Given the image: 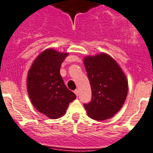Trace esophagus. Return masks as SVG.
<instances>
[{"instance_id": "1", "label": "esophagus", "mask_w": 153, "mask_h": 153, "mask_svg": "<svg viewBox=\"0 0 153 153\" xmlns=\"http://www.w3.org/2000/svg\"><path fill=\"white\" fill-rule=\"evenodd\" d=\"M74 93H75V94L76 95V96L79 95V91H78V90H75V91H74Z\"/></svg>"}]
</instances>
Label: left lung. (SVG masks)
Returning a JSON list of instances; mask_svg holds the SVG:
<instances>
[{
    "label": "left lung",
    "mask_w": 153,
    "mask_h": 153,
    "mask_svg": "<svg viewBox=\"0 0 153 153\" xmlns=\"http://www.w3.org/2000/svg\"><path fill=\"white\" fill-rule=\"evenodd\" d=\"M83 63L91 83L92 97L84 108L92 119L104 121L113 117L125 103L128 81L121 67L107 54L87 56Z\"/></svg>",
    "instance_id": "left-lung-1"
}]
</instances>
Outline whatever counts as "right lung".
Returning a JSON list of instances; mask_svg holds the SVG:
<instances>
[{"label": "right lung", "instance_id": "add662e5", "mask_svg": "<svg viewBox=\"0 0 153 153\" xmlns=\"http://www.w3.org/2000/svg\"><path fill=\"white\" fill-rule=\"evenodd\" d=\"M68 53L46 49L32 63L27 77L28 96L34 107L49 118L63 115L74 93L64 84L60 67Z\"/></svg>", "mask_w": 153, "mask_h": 153}]
</instances>
